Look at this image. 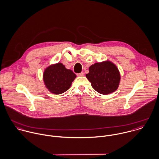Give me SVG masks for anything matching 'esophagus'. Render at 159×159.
<instances>
[{"instance_id": "34e87169", "label": "esophagus", "mask_w": 159, "mask_h": 159, "mask_svg": "<svg viewBox=\"0 0 159 159\" xmlns=\"http://www.w3.org/2000/svg\"><path fill=\"white\" fill-rule=\"evenodd\" d=\"M77 76H79V77H80V76H84V72H81V73L77 74Z\"/></svg>"}]
</instances>
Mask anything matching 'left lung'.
I'll list each match as a JSON object with an SVG mask.
<instances>
[{
    "label": "left lung",
    "mask_w": 159,
    "mask_h": 159,
    "mask_svg": "<svg viewBox=\"0 0 159 159\" xmlns=\"http://www.w3.org/2000/svg\"><path fill=\"white\" fill-rule=\"evenodd\" d=\"M86 77L91 82L94 90L104 95L111 94L118 89L121 78L118 67L109 60L91 65Z\"/></svg>",
    "instance_id": "1"
}]
</instances>
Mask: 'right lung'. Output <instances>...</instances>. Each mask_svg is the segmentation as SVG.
<instances>
[{"label":"right lung","mask_w":159,"mask_h":159,"mask_svg":"<svg viewBox=\"0 0 159 159\" xmlns=\"http://www.w3.org/2000/svg\"><path fill=\"white\" fill-rule=\"evenodd\" d=\"M76 77L70 69H66L61 63L48 66L43 73L45 87L50 93L55 95H60L67 91Z\"/></svg>","instance_id":"1"}]
</instances>
